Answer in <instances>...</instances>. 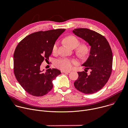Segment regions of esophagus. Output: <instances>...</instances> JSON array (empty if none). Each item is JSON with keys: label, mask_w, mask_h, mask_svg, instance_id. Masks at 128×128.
Here are the masks:
<instances>
[{"label": "esophagus", "mask_w": 128, "mask_h": 128, "mask_svg": "<svg viewBox=\"0 0 128 128\" xmlns=\"http://www.w3.org/2000/svg\"><path fill=\"white\" fill-rule=\"evenodd\" d=\"M61 72L62 73H66V74H69V73L70 72V71H65V70H61Z\"/></svg>", "instance_id": "34e87169"}]
</instances>
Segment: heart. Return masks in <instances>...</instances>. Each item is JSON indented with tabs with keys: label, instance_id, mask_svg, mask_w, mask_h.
<instances>
[{
	"label": "heart",
	"instance_id": "1",
	"mask_svg": "<svg viewBox=\"0 0 128 128\" xmlns=\"http://www.w3.org/2000/svg\"><path fill=\"white\" fill-rule=\"evenodd\" d=\"M64 42L65 44L71 48H74L77 47L80 42L74 36H69L64 39ZM58 49V44L56 43L52 47V52L56 53ZM88 50V46L83 44L80 46L78 49V52L80 54H84ZM76 64V61L67 58H61L57 60L55 62L56 66L63 70H70L73 65Z\"/></svg>",
	"mask_w": 128,
	"mask_h": 128
}]
</instances>
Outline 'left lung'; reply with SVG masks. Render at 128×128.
<instances>
[{"label": "left lung", "instance_id": "1", "mask_svg": "<svg viewBox=\"0 0 128 128\" xmlns=\"http://www.w3.org/2000/svg\"><path fill=\"white\" fill-rule=\"evenodd\" d=\"M76 36L84 40L90 46V55L82 65L84 71L78 72V78L74 82L80 92L90 94L97 92L106 84L112 74V52L107 40L100 34L87 28L74 29ZM88 69L91 71L86 72Z\"/></svg>", "mask_w": 128, "mask_h": 128}]
</instances>
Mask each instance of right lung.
<instances>
[{
  "label": "right lung",
  "instance_id": "right-lung-1",
  "mask_svg": "<svg viewBox=\"0 0 128 128\" xmlns=\"http://www.w3.org/2000/svg\"><path fill=\"white\" fill-rule=\"evenodd\" d=\"M65 31L57 29L33 33L21 40L14 54L15 76L22 87L29 94L40 97L52 89V80L61 74L55 68L45 72L40 69L44 60H49L52 47Z\"/></svg>",
  "mask_w": 128,
  "mask_h": 128
}]
</instances>
